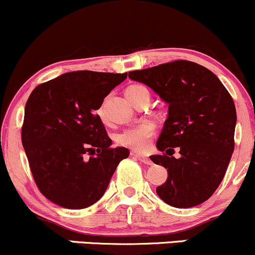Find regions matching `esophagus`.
<instances>
[{
  "label": "esophagus",
  "instance_id": "esophagus-1",
  "mask_svg": "<svg viewBox=\"0 0 255 255\" xmlns=\"http://www.w3.org/2000/svg\"><path fill=\"white\" fill-rule=\"evenodd\" d=\"M134 156H135V158H137V159L140 160V162L145 163V164H152V160L150 159V157L145 156V154H141V153H134Z\"/></svg>",
  "mask_w": 255,
  "mask_h": 255
}]
</instances>
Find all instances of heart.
Wrapping results in <instances>:
<instances>
[{
    "label": "heart",
    "mask_w": 255,
    "mask_h": 255,
    "mask_svg": "<svg viewBox=\"0 0 255 255\" xmlns=\"http://www.w3.org/2000/svg\"><path fill=\"white\" fill-rule=\"evenodd\" d=\"M148 92L147 89L142 85H134L128 87L126 91V96H136L139 93ZM98 116L102 120L104 119V107L102 105L97 110ZM154 133V125L151 122H144L134 127L128 128L118 135V142L120 145L131 148L134 151H145L150 147L151 137Z\"/></svg>",
    "instance_id": "b5f03b06"
}]
</instances>
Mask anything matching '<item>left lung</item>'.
<instances>
[{"instance_id":"8db88e82","label":"left lung","mask_w":255,"mask_h":255,"mask_svg":"<svg viewBox=\"0 0 255 255\" xmlns=\"http://www.w3.org/2000/svg\"><path fill=\"white\" fill-rule=\"evenodd\" d=\"M169 104L157 141L162 154L151 160L168 169L158 197L177 209L206 201L223 180L235 147L236 109L230 93L211 71L186 60L128 73ZM178 147L180 158L172 156Z\"/></svg>"}]
</instances>
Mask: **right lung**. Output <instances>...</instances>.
Here are the masks:
<instances>
[{"mask_svg":"<svg viewBox=\"0 0 255 255\" xmlns=\"http://www.w3.org/2000/svg\"><path fill=\"white\" fill-rule=\"evenodd\" d=\"M127 73L78 71L43 83L25 107L21 141L38 189L58 206L89 207L103 197L126 147H111L96 110Z\"/></svg>","mask_w":255,"mask_h":255,"instance_id":"1","label":"right lung"}]
</instances>
